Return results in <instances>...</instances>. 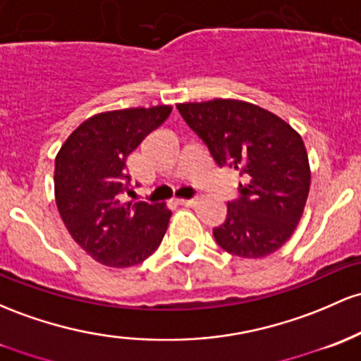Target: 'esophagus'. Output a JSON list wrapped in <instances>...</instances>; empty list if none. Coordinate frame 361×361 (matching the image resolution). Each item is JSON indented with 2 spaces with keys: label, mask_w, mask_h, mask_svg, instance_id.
Returning a JSON list of instances; mask_svg holds the SVG:
<instances>
[{
  "label": "esophagus",
  "mask_w": 361,
  "mask_h": 361,
  "mask_svg": "<svg viewBox=\"0 0 361 361\" xmlns=\"http://www.w3.org/2000/svg\"><path fill=\"white\" fill-rule=\"evenodd\" d=\"M176 202L180 205H185V207H190V205L195 204V199H178Z\"/></svg>",
  "instance_id": "1"
}]
</instances>
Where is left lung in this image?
Returning <instances> with one entry per match:
<instances>
[{
	"label": "left lung",
	"mask_w": 361,
	"mask_h": 361,
	"mask_svg": "<svg viewBox=\"0 0 361 361\" xmlns=\"http://www.w3.org/2000/svg\"><path fill=\"white\" fill-rule=\"evenodd\" d=\"M207 145L217 166L240 171L236 200L214 228L231 255L260 259L279 250L295 231L310 190V166L302 137L279 116L235 99L176 106Z\"/></svg>",
	"instance_id": "left-lung-1"
}]
</instances>
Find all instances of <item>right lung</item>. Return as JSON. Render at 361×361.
Returning <instances> with one entry per match:
<instances>
[{"label": "right lung", "mask_w": 361, "mask_h": 361, "mask_svg": "<svg viewBox=\"0 0 361 361\" xmlns=\"http://www.w3.org/2000/svg\"><path fill=\"white\" fill-rule=\"evenodd\" d=\"M171 106L108 111L66 138L54 161V197L63 223L94 260L108 267L144 262L161 245L171 211L164 204L121 202L128 190L126 157Z\"/></svg>", "instance_id": "obj_1"}]
</instances>
